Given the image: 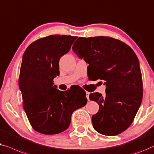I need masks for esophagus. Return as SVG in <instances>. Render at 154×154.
Listing matches in <instances>:
<instances>
[{
	"instance_id": "obj_1",
	"label": "esophagus",
	"mask_w": 154,
	"mask_h": 154,
	"mask_svg": "<svg viewBox=\"0 0 154 154\" xmlns=\"http://www.w3.org/2000/svg\"><path fill=\"white\" fill-rule=\"evenodd\" d=\"M89 94H90L89 92H86V98H87L88 100H89Z\"/></svg>"
}]
</instances>
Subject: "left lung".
Instances as JSON below:
<instances>
[{
  "label": "left lung",
  "mask_w": 154,
  "mask_h": 154,
  "mask_svg": "<svg viewBox=\"0 0 154 154\" xmlns=\"http://www.w3.org/2000/svg\"><path fill=\"white\" fill-rule=\"evenodd\" d=\"M72 50L88 63L92 79L104 80L105 96L89 95L99 105L92 116L94 129L105 135L120 134L128 128L142 103L143 87L139 60L128 45L105 36L80 37Z\"/></svg>",
  "instance_id": "left-lung-1"
}]
</instances>
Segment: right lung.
Returning a JSON list of instances; mask_svg holds the SVG:
<instances>
[{"label": "right lung", "mask_w": 154, "mask_h": 154, "mask_svg": "<svg viewBox=\"0 0 154 154\" xmlns=\"http://www.w3.org/2000/svg\"><path fill=\"white\" fill-rule=\"evenodd\" d=\"M77 37L52 35L31 43L23 55L19 79L23 107L33 128L45 135L66 131L75 110L87 103L86 92L57 89L59 60Z\"/></svg>", "instance_id": "1"}]
</instances>
